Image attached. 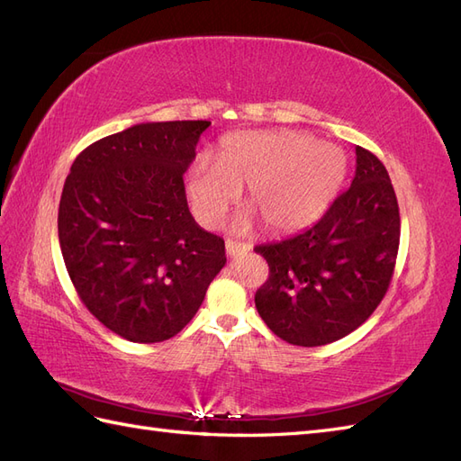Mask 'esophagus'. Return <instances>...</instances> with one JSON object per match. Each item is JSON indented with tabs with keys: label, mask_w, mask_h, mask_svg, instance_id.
I'll return each mask as SVG.
<instances>
[{
	"label": "esophagus",
	"mask_w": 461,
	"mask_h": 461,
	"mask_svg": "<svg viewBox=\"0 0 461 461\" xmlns=\"http://www.w3.org/2000/svg\"><path fill=\"white\" fill-rule=\"evenodd\" d=\"M227 254L230 256V258H236V256H242V254H246L248 249H249V244H246V242H236V240H227Z\"/></svg>",
	"instance_id": "1"
}]
</instances>
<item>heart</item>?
I'll list each match as a JSON object with an SVG mask.
<instances>
[{"mask_svg":"<svg viewBox=\"0 0 461 461\" xmlns=\"http://www.w3.org/2000/svg\"><path fill=\"white\" fill-rule=\"evenodd\" d=\"M346 153L330 142L292 131H248L221 142L215 163L198 158L186 171L194 215L212 227L248 188V205L273 232L312 225L337 196Z\"/></svg>","mask_w":461,"mask_h":461,"instance_id":"obj_1","label":"heart"}]
</instances>
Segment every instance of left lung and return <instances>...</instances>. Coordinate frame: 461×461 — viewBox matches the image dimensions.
I'll list each match as a JSON object with an SVG mask.
<instances>
[{
    "mask_svg": "<svg viewBox=\"0 0 461 461\" xmlns=\"http://www.w3.org/2000/svg\"><path fill=\"white\" fill-rule=\"evenodd\" d=\"M400 212L379 158L356 148L352 186L317 222L286 240L256 246L269 278L256 308L278 339L323 346L366 323L394 275Z\"/></svg>",
    "mask_w": 461,
    "mask_h": 461,
    "instance_id": "8db88e82",
    "label": "left lung"
}]
</instances>
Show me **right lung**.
<instances>
[{
	"instance_id": "1",
	"label": "right lung",
	"mask_w": 461,
	"mask_h": 461,
	"mask_svg": "<svg viewBox=\"0 0 461 461\" xmlns=\"http://www.w3.org/2000/svg\"><path fill=\"white\" fill-rule=\"evenodd\" d=\"M209 121L142 122L82 149L58 215L68 276L88 312L131 342H163L196 315L225 240L194 221L183 175Z\"/></svg>"
}]
</instances>
